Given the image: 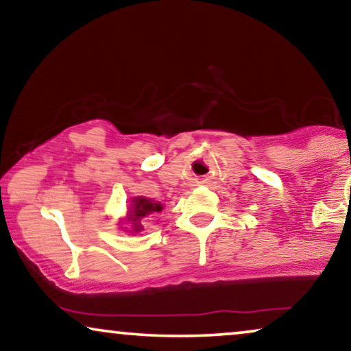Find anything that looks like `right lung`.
Masks as SVG:
<instances>
[{"instance_id":"1","label":"right lung","mask_w":351,"mask_h":351,"mask_svg":"<svg viewBox=\"0 0 351 351\" xmlns=\"http://www.w3.org/2000/svg\"><path fill=\"white\" fill-rule=\"evenodd\" d=\"M162 206L160 203H155V201L147 199V198H134L132 208L129 210V222L132 223L134 232H141L143 228L141 222L142 219L150 217L152 214L161 213Z\"/></svg>"}]
</instances>
